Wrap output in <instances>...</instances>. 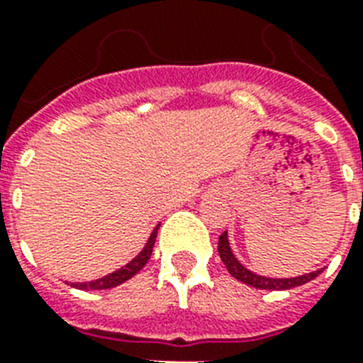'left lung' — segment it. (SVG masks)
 I'll return each instance as SVG.
<instances>
[{
	"label": "left lung",
	"instance_id": "8db88e82",
	"mask_svg": "<svg viewBox=\"0 0 363 363\" xmlns=\"http://www.w3.org/2000/svg\"><path fill=\"white\" fill-rule=\"evenodd\" d=\"M218 254H220L222 262L226 265V269L230 271V275L235 277L238 281L245 282L248 286L259 288V290H290V288L301 286L305 282L313 281L315 277L322 273V269H316L313 273H305L299 277H290V279H271V277L256 275L254 271L247 269L245 265L235 258V254L230 248V241H228V233L224 232L218 238Z\"/></svg>",
	"mask_w": 363,
	"mask_h": 363
}]
</instances>
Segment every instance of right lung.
<instances>
[{"label": "right lung", "mask_w": 363, "mask_h": 363, "mask_svg": "<svg viewBox=\"0 0 363 363\" xmlns=\"http://www.w3.org/2000/svg\"><path fill=\"white\" fill-rule=\"evenodd\" d=\"M158 228L160 226L154 228L152 233H150V238H148L147 245L143 247L141 252L137 254L135 258L131 259V262H128L124 267L113 271V273L101 277V279H96V281L71 282V286L79 288V290H107V288H115L118 286V284H122V282L128 281V279H131V277L135 275V273H139V271L147 265L148 259H150L152 247H154V242H156V235H158Z\"/></svg>", "instance_id": "right-lung-1"}]
</instances>
